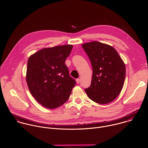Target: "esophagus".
<instances>
[{
  "mask_svg": "<svg viewBox=\"0 0 148 148\" xmlns=\"http://www.w3.org/2000/svg\"><path fill=\"white\" fill-rule=\"evenodd\" d=\"M76 82H77V83H80V79H76Z\"/></svg>",
  "mask_w": 148,
  "mask_h": 148,
  "instance_id": "34e87169",
  "label": "esophagus"
}]
</instances>
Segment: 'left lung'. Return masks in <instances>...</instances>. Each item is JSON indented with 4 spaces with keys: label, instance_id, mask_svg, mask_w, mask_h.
Instances as JSON below:
<instances>
[{
    "label": "left lung",
    "instance_id": "8db88e82",
    "mask_svg": "<svg viewBox=\"0 0 148 148\" xmlns=\"http://www.w3.org/2000/svg\"><path fill=\"white\" fill-rule=\"evenodd\" d=\"M89 58L93 76L85 92L93 101L105 104L115 100L121 92L125 77V66L111 46L93 41L82 45Z\"/></svg>",
    "mask_w": 148,
    "mask_h": 148
}]
</instances>
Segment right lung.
<instances>
[{
    "label": "right lung",
    "instance_id": "1",
    "mask_svg": "<svg viewBox=\"0 0 148 148\" xmlns=\"http://www.w3.org/2000/svg\"><path fill=\"white\" fill-rule=\"evenodd\" d=\"M72 45L42 49L28 58L26 81L32 96L44 107L53 109L69 98L76 81L65 64Z\"/></svg>",
    "mask_w": 148,
    "mask_h": 148
}]
</instances>
